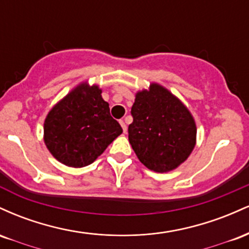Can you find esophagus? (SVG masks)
<instances>
[{
	"instance_id": "esophagus-1",
	"label": "esophagus",
	"mask_w": 249,
	"mask_h": 249,
	"mask_svg": "<svg viewBox=\"0 0 249 249\" xmlns=\"http://www.w3.org/2000/svg\"><path fill=\"white\" fill-rule=\"evenodd\" d=\"M119 123H121V125H122V128H123V131H124V132L126 133V131H127V127H126V124H125V122H124V121H119Z\"/></svg>"
}]
</instances>
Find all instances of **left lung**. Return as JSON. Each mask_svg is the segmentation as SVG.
Here are the masks:
<instances>
[{"mask_svg":"<svg viewBox=\"0 0 249 249\" xmlns=\"http://www.w3.org/2000/svg\"><path fill=\"white\" fill-rule=\"evenodd\" d=\"M128 141L142 164L154 172H168L190 156L196 128L190 111L170 91L152 84L136 95L131 108Z\"/></svg>","mask_w":249,"mask_h":249,"instance_id":"obj_1","label":"left lung"}]
</instances>
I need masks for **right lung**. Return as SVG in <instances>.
Wrapping results in <instances>:
<instances>
[{
  "label": "right lung",
  "mask_w": 249,
  "mask_h": 249,
  "mask_svg": "<svg viewBox=\"0 0 249 249\" xmlns=\"http://www.w3.org/2000/svg\"><path fill=\"white\" fill-rule=\"evenodd\" d=\"M101 93L96 85H79L53 107L45 119V145L67 166L92 164L123 132Z\"/></svg>",
  "instance_id": "add662e5"
}]
</instances>
